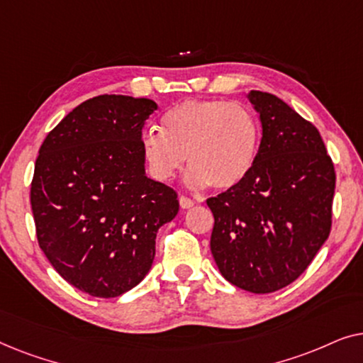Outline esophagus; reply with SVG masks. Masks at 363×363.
Returning <instances> with one entry per match:
<instances>
[{"label":"esophagus","mask_w":363,"mask_h":363,"mask_svg":"<svg viewBox=\"0 0 363 363\" xmlns=\"http://www.w3.org/2000/svg\"><path fill=\"white\" fill-rule=\"evenodd\" d=\"M193 205H195V201L191 200V198H188V196H180V206L183 208V210H188V208H191Z\"/></svg>","instance_id":"obj_1"}]
</instances>
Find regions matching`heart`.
Instances as JSON below:
<instances>
[{
    "label": "heart",
    "mask_w": 363,
    "mask_h": 363,
    "mask_svg": "<svg viewBox=\"0 0 363 363\" xmlns=\"http://www.w3.org/2000/svg\"><path fill=\"white\" fill-rule=\"evenodd\" d=\"M148 173L168 182L185 163L188 185L230 190L250 175L259 145V125L251 111L228 101H185L168 108L162 130L142 135Z\"/></svg>",
    "instance_id": "obj_1"
}]
</instances>
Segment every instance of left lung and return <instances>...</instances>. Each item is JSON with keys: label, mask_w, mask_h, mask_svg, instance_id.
<instances>
[{"label": "left lung", "mask_w": 363, "mask_h": 363, "mask_svg": "<svg viewBox=\"0 0 363 363\" xmlns=\"http://www.w3.org/2000/svg\"><path fill=\"white\" fill-rule=\"evenodd\" d=\"M262 137L240 185L208 198L211 255L240 289L267 294L294 282L330 233L334 163L317 128L272 94L251 91Z\"/></svg>", "instance_id": "8db88e82"}]
</instances>
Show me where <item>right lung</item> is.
I'll use <instances>...</instances> for the list:
<instances>
[{"instance_id":"1","label":"right lung","mask_w":363,"mask_h":363,"mask_svg":"<svg viewBox=\"0 0 363 363\" xmlns=\"http://www.w3.org/2000/svg\"><path fill=\"white\" fill-rule=\"evenodd\" d=\"M150 99L97 96L44 138L31 208L54 269L82 292L117 297L150 271L158 228L177 216V191L145 175L142 130Z\"/></svg>"}]
</instances>
